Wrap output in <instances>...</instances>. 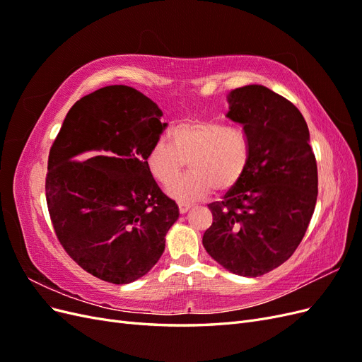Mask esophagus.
Listing matches in <instances>:
<instances>
[{
	"mask_svg": "<svg viewBox=\"0 0 362 362\" xmlns=\"http://www.w3.org/2000/svg\"><path fill=\"white\" fill-rule=\"evenodd\" d=\"M192 206H193V205H192V204H187V202H180V204H178V208H180V213H181V214L187 213Z\"/></svg>",
	"mask_w": 362,
	"mask_h": 362,
	"instance_id": "obj_1",
	"label": "esophagus"
}]
</instances>
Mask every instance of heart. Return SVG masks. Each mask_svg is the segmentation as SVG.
<instances>
[{"instance_id":"b5f03b06","label":"heart","mask_w":362,"mask_h":362,"mask_svg":"<svg viewBox=\"0 0 362 362\" xmlns=\"http://www.w3.org/2000/svg\"><path fill=\"white\" fill-rule=\"evenodd\" d=\"M170 144L158 139L145 163L151 177L164 187L177 181L185 166L192 173L172 185L178 201L205 198L213 189L226 192L242 180L249 163V139L242 129L211 120H189L170 129Z\"/></svg>"}]
</instances>
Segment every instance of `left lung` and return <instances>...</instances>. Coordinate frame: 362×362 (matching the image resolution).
<instances>
[{"label": "left lung", "instance_id": "8db88e82", "mask_svg": "<svg viewBox=\"0 0 362 362\" xmlns=\"http://www.w3.org/2000/svg\"><path fill=\"white\" fill-rule=\"evenodd\" d=\"M226 117L243 127L249 163L222 201L208 205L213 225L202 245L223 269L257 278L299 246L317 202V163L302 113L259 84L228 95Z\"/></svg>", "mask_w": 362, "mask_h": 362}]
</instances>
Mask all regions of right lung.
<instances>
[{
	"mask_svg": "<svg viewBox=\"0 0 362 362\" xmlns=\"http://www.w3.org/2000/svg\"><path fill=\"white\" fill-rule=\"evenodd\" d=\"M161 116L133 87L107 86L72 105L51 146L45 192L54 231L76 264L103 281L146 275L180 217L145 163L168 127Z\"/></svg>",
	"mask_w": 362,
	"mask_h": 362,
	"instance_id": "add662e5",
	"label": "right lung"
}]
</instances>
